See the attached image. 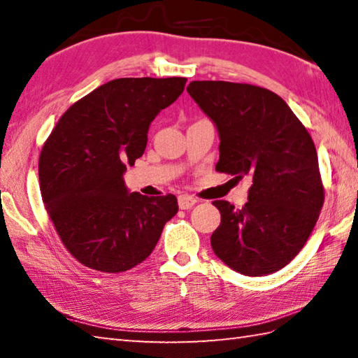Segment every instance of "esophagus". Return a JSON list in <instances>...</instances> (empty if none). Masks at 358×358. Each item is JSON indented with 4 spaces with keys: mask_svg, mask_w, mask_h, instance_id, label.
<instances>
[{
    "mask_svg": "<svg viewBox=\"0 0 358 358\" xmlns=\"http://www.w3.org/2000/svg\"><path fill=\"white\" fill-rule=\"evenodd\" d=\"M196 203H197V199L189 196V194H181V196H178V205L181 210H189Z\"/></svg>",
    "mask_w": 358,
    "mask_h": 358,
    "instance_id": "esophagus-1",
    "label": "esophagus"
}]
</instances>
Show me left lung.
<instances>
[{
    "label": "left lung",
    "mask_w": 358,
    "mask_h": 358,
    "mask_svg": "<svg viewBox=\"0 0 358 358\" xmlns=\"http://www.w3.org/2000/svg\"><path fill=\"white\" fill-rule=\"evenodd\" d=\"M186 90L216 124V171L252 180L243 208L213 202L221 224L211 248L241 275L275 273L305 246L324 205L310 132L284 99L256 85L194 80Z\"/></svg>",
    "instance_id": "obj_1"
}]
</instances>
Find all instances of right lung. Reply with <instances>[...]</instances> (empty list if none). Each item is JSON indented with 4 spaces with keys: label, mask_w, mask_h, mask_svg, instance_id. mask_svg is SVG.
<instances>
[{
    "label": "right lung",
    "mask_w": 358,
    "mask_h": 358,
    "mask_svg": "<svg viewBox=\"0 0 358 358\" xmlns=\"http://www.w3.org/2000/svg\"><path fill=\"white\" fill-rule=\"evenodd\" d=\"M185 85V77L115 78L72 104L42 147V201L66 250L88 268L131 270L177 215L173 194L128 192L123 173L143 155L151 121Z\"/></svg>",
    "instance_id": "1"
}]
</instances>
